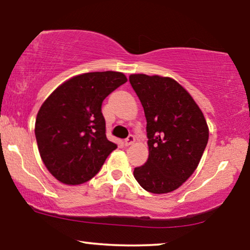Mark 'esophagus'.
Listing matches in <instances>:
<instances>
[{
    "label": "esophagus",
    "instance_id": "1",
    "mask_svg": "<svg viewBox=\"0 0 250 250\" xmlns=\"http://www.w3.org/2000/svg\"><path fill=\"white\" fill-rule=\"evenodd\" d=\"M134 142H135V137H134V135H129L127 139L124 141V146H131V144H133Z\"/></svg>",
    "mask_w": 250,
    "mask_h": 250
}]
</instances>
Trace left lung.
Instances as JSON below:
<instances>
[{
  "mask_svg": "<svg viewBox=\"0 0 250 250\" xmlns=\"http://www.w3.org/2000/svg\"><path fill=\"white\" fill-rule=\"evenodd\" d=\"M129 83L143 106L149 139V158L134 169V177L150 193H170L200 164L208 141L204 115L171 78L131 74Z\"/></svg>",
  "mask_w": 250,
  "mask_h": 250,
  "instance_id": "8db88e82",
  "label": "left lung"
}]
</instances>
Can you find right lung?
<instances>
[{
    "mask_svg": "<svg viewBox=\"0 0 250 250\" xmlns=\"http://www.w3.org/2000/svg\"><path fill=\"white\" fill-rule=\"evenodd\" d=\"M127 81L121 72H91L61 84L37 114L35 135L42 160L61 183L80 185L99 172L117 146L106 136L101 104Z\"/></svg>",
    "mask_w": 250,
    "mask_h": 250,
    "instance_id": "1",
    "label": "right lung"
}]
</instances>
